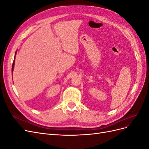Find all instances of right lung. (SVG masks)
I'll use <instances>...</instances> for the list:
<instances>
[{"mask_svg":"<svg viewBox=\"0 0 149 149\" xmlns=\"http://www.w3.org/2000/svg\"><path fill=\"white\" fill-rule=\"evenodd\" d=\"M15 55H16V52H15ZM14 64H15V58H14V60H13V62L12 66V71L13 70V68H14Z\"/></svg>","mask_w":149,"mask_h":149,"instance_id":"1","label":"right lung"}]
</instances>
